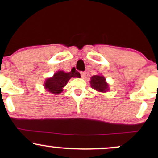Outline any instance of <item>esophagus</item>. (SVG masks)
<instances>
[{
  "label": "esophagus",
  "mask_w": 158,
  "mask_h": 158,
  "mask_svg": "<svg viewBox=\"0 0 158 158\" xmlns=\"http://www.w3.org/2000/svg\"><path fill=\"white\" fill-rule=\"evenodd\" d=\"M85 76H86V72H81V78H85Z\"/></svg>",
  "instance_id": "esophagus-1"
}]
</instances>
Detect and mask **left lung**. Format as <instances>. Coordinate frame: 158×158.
<instances>
[{"label": "left lung", "instance_id": "8db88e82", "mask_svg": "<svg viewBox=\"0 0 158 158\" xmlns=\"http://www.w3.org/2000/svg\"><path fill=\"white\" fill-rule=\"evenodd\" d=\"M90 85L92 88L99 92H107L109 90L108 83L106 81V78L102 75H94L90 78Z\"/></svg>", "mask_w": 158, "mask_h": 158}]
</instances>
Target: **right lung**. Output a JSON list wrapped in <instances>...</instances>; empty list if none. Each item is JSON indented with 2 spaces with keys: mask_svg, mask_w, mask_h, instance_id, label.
Returning <instances> with one entry per match:
<instances>
[{
  "mask_svg": "<svg viewBox=\"0 0 158 158\" xmlns=\"http://www.w3.org/2000/svg\"><path fill=\"white\" fill-rule=\"evenodd\" d=\"M71 77H80V73L77 71L65 73L63 70H59L54 73L53 77L45 80V89L52 94H61L63 91V88Z\"/></svg>",
  "mask_w": 158,
  "mask_h": 158,
  "instance_id": "add662e5",
  "label": "right lung"
}]
</instances>
